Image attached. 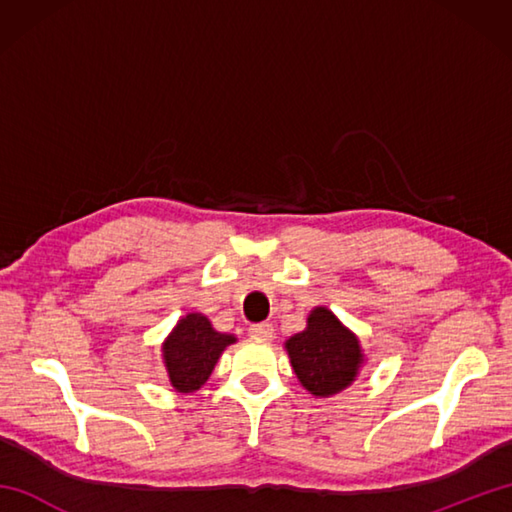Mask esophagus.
Instances as JSON below:
<instances>
[{
	"mask_svg": "<svg viewBox=\"0 0 512 512\" xmlns=\"http://www.w3.org/2000/svg\"><path fill=\"white\" fill-rule=\"evenodd\" d=\"M248 332H250V336H255V339L270 341L275 334V328H273V323H255V325H250Z\"/></svg>",
	"mask_w": 512,
	"mask_h": 512,
	"instance_id": "esophagus-1",
	"label": "esophagus"
}]
</instances>
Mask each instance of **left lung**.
Segmentation results:
<instances>
[{
	"instance_id": "left-lung-1",
	"label": "left lung",
	"mask_w": 512,
	"mask_h": 512,
	"mask_svg": "<svg viewBox=\"0 0 512 512\" xmlns=\"http://www.w3.org/2000/svg\"><path fill=\"white\" fill-rule=\"evenodd\" d=\"M290 365L312 396L328 398L350 387L363 365L356 336L328 308H314L308 328L286 341Z\"/></svg>"
}]
</instances>
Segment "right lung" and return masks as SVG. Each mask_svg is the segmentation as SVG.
I'll return each instance as SVG.
<instances>
[{"instance_id":"right-lung-1","label":"right lung","mask_w":512,"mask_h":512,"mask_svg":"<svg viewBox=\"0 0 512 512\" xmlns=\"http://www.w3.org/2000/svg\"><path fill=\"white\" fill-rule=\"evenodd\" d=\"M235 341L233 334L213 330L211 321L200 312L182 317L162 343V358L173 389L180 394L198 391L209 380L222 352Z\"/></svg>"}]
</instances>
